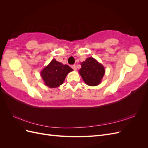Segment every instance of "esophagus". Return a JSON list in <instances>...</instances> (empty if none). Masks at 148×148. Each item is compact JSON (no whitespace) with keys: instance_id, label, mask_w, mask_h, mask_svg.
I'll list each match as a JSON object with an SVG mask.
<instances>
[{"instance_id":"1","label":"esophagus","mask_w":148,"mask_h":148,"mask_svg":"<svg viewBox=\"0 0 148 148\" xmlns=\"http://www.w3.org/2000/svg\"><path fill=\"white\" fill-rule=\"evenodd\" d=\"M71 68H72V69H73V70H77V66H76L75 65H71Z\"/></svg>"}]
</instances>
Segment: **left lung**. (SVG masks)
Returning <instances> with one entry per match:
<instances>
[{"label": "left lung", "mask_w": 148, "mask_h": 148, "mask_svg": "<svg viewBox=\"0 0 148 148\" xmlns=\"http://www.w3.org/2000/svg\"><path fill=\"white\" fill-rule=\"evenodd\" d=\"M79 72L84 82L89 86H97L104 75V68L94 58L89 57L81 64Z\"/></svg>", "instance_id": "8db88e82"}]
</instances>
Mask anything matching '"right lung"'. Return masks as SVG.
Listing matches in <instances>:
<instances>
[{
	"label": "right lung",
	"mask_w": 148,
	"mask_h": 148,
	"mask_svg": "<svg viewBox=\"0 0 148 148\" xmlns=\"http://www.w3.org/2000/svg\"><path fill=\"white\" fill-rule=\"evenodd\" d=\"M73 69L68 65H63L53 59L41 71L45 84L50 88H57L64 83L65 77Z\"/></svg>",
	"instance_id": "obj_1"
}]
</instances>
